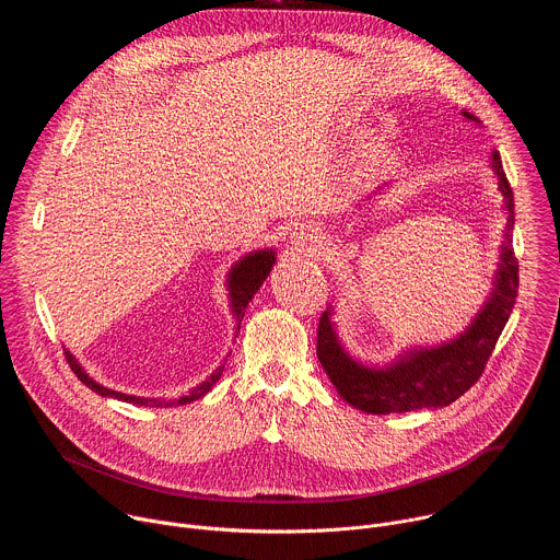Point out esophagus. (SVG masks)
<instances>
[{
	"instance_id": "1",
	"label": "esophagus",
	"mask_w": 560,
	"mask_h": 560,
	"mask_svg": "<svg viewBox=\"0 0 560 560\" xmlns=\"http://www.w3.org/2000/svg\"><path fill=\"white\" fill-rule=\"evenodd\" d=\"M294 248H296V253L314 255L316 248H322V234H318V230L312 225L299 230L294 234Z\"/></svg>"
}]
</instances>
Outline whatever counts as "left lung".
Wrapping results in <instances>:
<instances>
[{
  "label": "left lung",
  "instance_id": "8db88e82",
  "mask_svg": "<svg viewBox=\"0 0 560 560\" xmlns=\"http://www.w3.org/2000/svg\"><path fill=\"white\" fill-rule=\"evenodd\" d=\"M463 117L476 119L469 113H463ZM492 171L505 199V244L492 296L460 337L436 348H415L387 368H370L343 350L330 322V310L318 318L316 357L352 408L368 415L445 408L481 378L518 294V261L510 238L514 230V195L497 150L492 152Z\"/></svg>",
  "mask_w": 560,
  "mask_h": 560
}]
</instances>
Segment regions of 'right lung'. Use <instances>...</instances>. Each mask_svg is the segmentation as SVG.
I'll return each instance as SVG.
<instances>
[{
	"label": "right lung",
	"instance_id": "add662e5",
	"mask_svg": "<svg viewBox=\"0 0 560 560\" xmlns=\"http://www.w3.org/2000/svg\"><path fill=\"white\" fill-rule=\"evenodd\" d=\"M275 266V250H257L248 257H244L242 261H238L230 275H228V290H230V307H232V314L236 316V324L242 326V318L246 314V307L248 303L253 301L255 292L261 288V283L266 281V277L270 275ZM236 326V330H238ZM66 354V361L70 365V370L77 374V378L82 381L86 387H91L93 392L102 394V396H113V398H119V401H126V404H135V406H145V408H166V406H186V404H192L197 401V398H201L203 394H208L212 389V385L219 381L221 372H223V365L217 368L208 381H203L201 385L192 387L186 396H179L177 401H164V398H141V396H130V394H121V392H115V389H108L100 383H95L84 370L82 365L77 363V359L63 350Z\"/></svg>",
	"mask_w": 560,
	"mask_h": 560
}]
</instances>
